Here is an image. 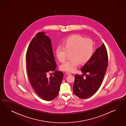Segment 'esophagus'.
<instances>
[{
    "label": "esophagus",
    "instance_id": "obj_1",
    "mask_svg": "<svg viewBox=\"0 0 126 126\" xmlns=\"http://www.w3.org/2000/svg\"><path fill=\"white\" fill-rule=\"evenodd\" d=\"M65 74H66V75H70V74H72L71 73H68V72L65 73Z\"/></svg>",
    "mask_w": 126,
    "mask_h": 126
}]
</instances>
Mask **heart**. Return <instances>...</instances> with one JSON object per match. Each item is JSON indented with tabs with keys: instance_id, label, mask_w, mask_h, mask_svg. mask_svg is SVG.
<instances>
[{
	"instance_id": "1",
	"label": "heart",
	"mask_w": 126,
	"mask_h": 126,
	"mask_svg": "<svg viewBox=\"0 0 126 126\" xmlns=\"http://www.w3.org/2000/svg\"><path fill=\"white\" fill-rule=\"evenodd\" d=\"M94 48V42L90 38H85L79 34L69 36L63 42V47L58 46L56 49V56L60 62L65 61L67 53L71 52L72 58L61 64L60 68L67 72L75 71L79 63L83 64L90 60Z\"/></svg>"
}]
</instances>
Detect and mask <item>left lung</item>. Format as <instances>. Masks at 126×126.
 Listing matches in <instances>:
<instances>
[{"label": "left lung", "instance_id": "obj_1", "mask_svg": "<svg viewBox=\"0 0 126 126\" xmlns=\"http://www.w3.org/2000/svg\"><path fill=\"white\" fill-rule=\"evenodd\" d=\"M108 64L107 50L103 43L82 67V76L75 75L73 87L74 94L81 99H85L95 94L103 82ZM84 75L86 77H84Z\"/></svg>", "mask_w": 126, "mask_h": 126}]
</instances>
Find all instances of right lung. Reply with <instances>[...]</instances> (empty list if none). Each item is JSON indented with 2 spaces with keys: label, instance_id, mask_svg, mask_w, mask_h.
<instances>
[{
  "label": "right lung",
  "instance_id": "right-lung-1",
  "mask_svg": "<svg viewBox=\"0 0 126 126\" xmlns=\"http://www.w3.org/2000/svg\"><path fill=\"white\" fill-rule=\"evenodd\" d=\"M26 60L27 74L34 91L46 101L56 98L59 92L63 73L56 70L57 65L51 40L45 32H39L32 40L27 49ZM51 71L55 73L48 77V74Z\"/></svg>",
  "mask_w": 126,
  "mask_h": 126
}]
</instances>
